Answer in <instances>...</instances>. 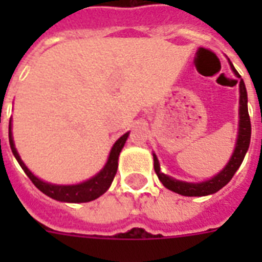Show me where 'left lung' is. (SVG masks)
<instances>
[{"mask_svg":"<svg viewBox=\"0 0 262 262\" xmlns=\"http://www.w3.org/2000/svg\"><path fill=\"white\" fill-rule=\"evenodd\" d=\"M231 71L234 72V75L241 79L239 73L236 72L231 61L228 59ZM250 136H252V125H250V117H249L248 111V92H246V87H245L244 80H239V122H238V137H236L235 148L232 152L231 158L228 160V163L224 166V168L216 175H213L212 178L203 181V182L193 183V182H185V181H179V179L171 178L168 175L163 174L160 171L159 160L154 154V168L158 175L159 181L164 185V187H167L168 190L175 191L181 195H187V197H201V195H209L213 194L216 191H219L222 187L227 185L236 170L239 168L245 159V155L249 149L250 145Z\"/></svg>","mask_w":262,"mask_h":262,"instance_id":"left-lung-1","label":"left lung"}]
</instances>
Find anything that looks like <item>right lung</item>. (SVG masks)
I'll list each match as a JSON object with an SVG mask.
<instances>
[{
  "mask_svg": "<svg viewBox=\"0 0 262 262\" xmlns=\"http://www.w3.org/2000/svg\"><path fill=\"white\" fill-rule=\"evenodd\" d=\"M127 137H129V132L125 133L123 136H121L115 141V144L111 148L110 155H108V159H107L104 167L98 174L94 175L92 178L87 179L84 182L76 183V185H55V183L45 182L40 178H38L24 164V162H23L20 155H18L17 149L14 147L13 136H12V119H10L9 122L10 149L13 152L14 158L18 162V164L21 166V168L24 170L27 177L32 181V183L38 187L39 190L45 193L46 195H49V197H51V199L57 200V201H62V203H88V201L96 200L98 197H100V195L106 193L107 189L110 187L111 182H113V179H114L115 174H117L119 154L122 151Z\"/></svg>",
  "mask_w": 262,
  "mask_h": 262,
  "instance_id": "add662e5",
  "label": "right lung"
}]
</instances>
